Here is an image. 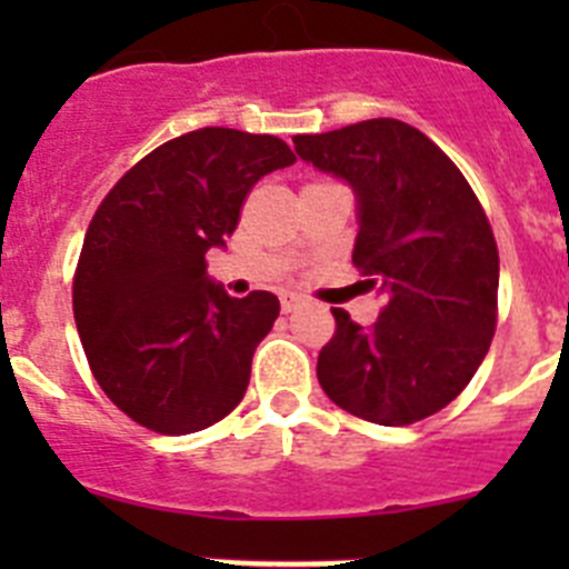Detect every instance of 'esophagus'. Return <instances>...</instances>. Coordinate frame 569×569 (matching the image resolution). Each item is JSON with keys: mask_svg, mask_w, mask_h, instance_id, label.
Returning <instances> with one entry per match:
<instances>
[{"mask_svg": "<svg viewBox=\"0 0 569 569\" xmlns=\"http://www.w3.org/2000/svg\"><path fill=\"white\" fill-rule=\"evenodd\" d=\"M279 301H281V313H293V310L301 305V296H296V293H281Z\"/></svg>", "mask_w": 569, "mask_h": 569, "instance_id": "1", "label": "esophagus"}]
</instances>
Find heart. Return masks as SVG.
Segmentation results:
<instances>
[{"label":"heart","instance_id":"obj_1","mask_svg":"<svg viewBox=\"0 0 569 569\" xmlns=\"http://www.w3.org/2000/svg\"><path fill=\"white\" fill-rule=\"evenodd\" d=\"M313 184H316V182H313Z\"/></svg>","mask_w":569,"mask_h":569}]
</instances>
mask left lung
<instances>
[{
	"label": "left lung",
	"instance_id": "1",
	"mask_svg": "<svg viewBox=\"0 0 569 569\" xmlns=\"http://www.w3.org/2000/svg\"><path fill=\"white\" fill-rule=\"evenodd\" d=\"M293 144L305 162L353 184V264L387 299L370 328L330 308L321 390L385 427L439 413L470 385L499 319V248L485 208L450 156L399 119L293 136Z\"/></svg>",
	"mask_w": 569,
	"mask_h": 569
}]
</instances>
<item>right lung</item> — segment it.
I'll list each match as a JSON object with an SVG mask.
<instances>
[{"label":"right lung","mask_w":569,"mask_h":569,"mask_svg":"<svg viewBox=\"0 0 569 569\" xmlns=\"http://www.w3.org/2000/svg\"><path fill=\"white\" fill-rule=\"evenodd\" d=\"M293 162L276 136L199 128L150 150L97 208L73 276V319L90 373L136 425L196 433L244 399L279 299H233L208 279L204 256L224 248L261 176Z\"/></svg>","instance_id":"1"}]
</instances>
